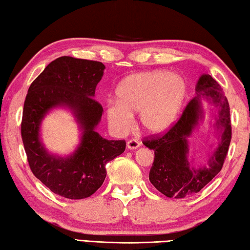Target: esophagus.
<instances>
[{
	"label": "esophagus",
	"mask_w": 250,
	"mask_h": 250,
	"mask_svg": "<svg viewBox=\"0 0 250 250\" xmlns=\"http://www.w3.org/2000/svg\"><path fill=\"white\" fill-rule=\"evenodd\" d=\"M140 146H141L140 141H137L135 139H132L126 142V147H128L129 149H136V148H139Z\"/></svg>",
	"instance_id": "1"
}]
</instances>
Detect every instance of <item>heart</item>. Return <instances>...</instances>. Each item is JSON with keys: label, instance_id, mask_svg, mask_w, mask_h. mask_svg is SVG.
<instances>
[{"label": "heart", "instance_id": "b5f03b06", "mask_svg": "<svg viewBox=\"0 0 250 250\" xmlns=\"http://www.w3.org/2000/svg\"><path fill=\"white\" fill-rule=\"evenodd\" d=\"M187 94V84L179 75L150 71L126 77L117 89V103L106 115L116 131H125L132 114L140 113V124L148 133L158 134L171 128Z\"/></svg>", "mask_w": 250, "mask_h": 250}]
</instances>
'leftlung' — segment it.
<instances>
[{
    "label": "left lung",
    "mask_w": 250,
    "mask_h": 250,
    "mask_svg": "<svg viewBox=\"0 0 250 250\" xmlns=\"http://www.w3.org/2000/svg\"><path fill=\"white\" fill-rule=\"evenodd\" d=\"M196 91L202 92L189 101L178 120L171 128L164 133L151 134L143 139V144L155 151V159L149 172L150 183L167 198L184 199L198 193L221 171L229 150L232 126L227 98L224 97L219 84L210 75L200 77ZM201 94L211 97L215 104L221 105L220 120L217 124L224 131L221 144L210 162V167L190 169L187 160V137L197 123L201 112L199 107Z\"/></svg>",
    "instance_id": "obj_1"
}]
</instances>
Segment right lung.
<instances>
[{"label": "right lung", "instance_id": "add662e5", "mask_svg": "<svg viewBox=\"0 0 250 250\" xmlns=\"http://www.w3.org/2000/svg\"><path fill=\"white\" fill-rule=\"evenodd\" d=\"M104 68L99 61L60 57L34 79L24 100L21 137L29 167L36 178L63 198L79 200L93 194L106 177V164L125 149V140H105L94 131L103 107L93 97ZM61 104L74 110L84 130L81 146L68 158L47 154L38 139L42 117Z\"/></svg>", "mask_w": 250, "mask_h": 250}]
</instances>
